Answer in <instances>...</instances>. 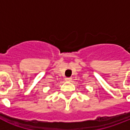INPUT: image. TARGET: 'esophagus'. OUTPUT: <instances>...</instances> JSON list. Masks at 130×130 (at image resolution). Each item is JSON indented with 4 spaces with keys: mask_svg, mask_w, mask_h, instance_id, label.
Segmentation results:
<instances>
[{
    "mask_svg": "<svg viewBox=\"0 0 130 130\" xmlns=\"http://www.w3.org/2000/svg\"><path fill=\"white\" fill-rule=\"evenodd\" d=\"M71 79H71V77H66V78L65 79V80L66 82H71Z\"/></svg>",
    "mask_w": 130,
    "mask_h": 130,
    "instance_id": "1",
    "label": "esophagus"
}]
</instances>
